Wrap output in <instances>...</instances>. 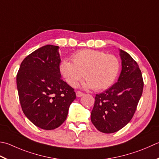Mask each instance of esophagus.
<instances>
[{
    "instance_id": "1",
    "label": "esophagus",
    "mask_w": 159,
    "mask_h": 159,
    "mask_svg": "<svg viewBox=\"0 0 159 159\" xmlns=\"http://www.w3.org/2000/svg\"><path fill=\"white\" fill-rule=\"evenodd\" d=\"M76 94L77 97H80V96H82L83 95V93L81 92H80V91H77L76 92Z\"/></svg>"
}]
</instances>
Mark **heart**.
<instances>
[{"label":"heart","instance_id":"obj_1","mask_svg":"<svg viewBox=\"0 0 159 159\" xmlns=\"http://www.w3.org/2000/svg\"><path fill=\"white\" fill-rule=\"evenodd\" d=\"M71 62L63 60L59 69L66 82L76 87L84 78L86 88L95 91L106 89L112 85L119 71V61L114 55L93 50L83 49L71 57Z\"/></svg>","mask_w":159,"mask_h":159}]
</instances>
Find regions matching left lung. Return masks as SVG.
Returning a JSON list of instances; mask_svg holds the SVG:
<instances>
[{"instance_id":"obj_1","label":"left lung","mask_w":159,"mask_h":159,"mask_svg":"<svg viewBox=\"0 0 159 159\" xmlns=\"http://www.w3.org/2000/svg\"><path fill=\"white\" fill-rule=\"evenodd\" d=\"M122 70L118 82L96 94L91 120L98 131L110 134L128 123L135 113L143 89V80L137 63L120 49Z\"/></svg>"}]
</instances>
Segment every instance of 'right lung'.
<instances>
[{
    "label": "right lung",
    "instance_id": "right-lung-1",
    "mask_svg": "<svg viewBox=\"0 0 159 159\" xmlns=\"http://www.w3.org/2000/svg\"><path fill=\"white\" fill-rule=\"evenodd\" d=\"M58 46L47 45L24 59L16 75L23 113L43 129L57 128L66 120L74 89L61 79Z\"/></svg>",
    "mask_w": 159,
    "mask_h": 159
}]
</instances>
